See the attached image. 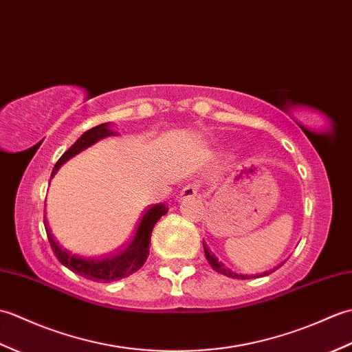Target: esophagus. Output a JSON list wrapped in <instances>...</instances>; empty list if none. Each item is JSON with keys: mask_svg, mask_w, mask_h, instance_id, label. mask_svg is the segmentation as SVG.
Returning <instances> with one entry per match:
<instances>
[{"mask_svg": "<svg viewBox=\"0 0 352 352\" xmlns=\"http://www.w3.org/2000/svg\"><path fill=\"white\" fill-rule=\"evenodd\" d=\"M199 193V184L198 183H190L188 186H184L183 190L180 192V198L182 199H190L198 197Z\"/></svg>", "mask_w": 352, "mask_h": 352, "instance_id": "obj_1", "label": "esophagus"}]
</instances>
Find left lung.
<instances>
[{
    "label": "left lung",
    "mask_w": 352,
    "mask_h": 352,
    "mask_svg": "<svg viewBox=\"0 0 352 352\" xmlns=\"http://www.w3.org/2000/svg\"><path fill=\"white\" fill-rule=\"evenodd\" d=\"M203 245H204V252H206V257H207V260H208V263H210V266L214 269L216 272H219V274H222V275H227V276H230V278H237V280H248V278H251L250 275H242V274L233 272V271H231V269H228L227 266H223V263H221V261H219L218 258H216L214 254H212V251L207 248L204 242H203ZM265 275H267V272L263 274L261 276H265Z\"/></svg>",
    "instance_id": "1"
}]
</instances>
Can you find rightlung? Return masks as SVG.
<instances>
[{"label":"right lung","instance_id":"right-lung-1","mask_svg":"<svg viewBox=\"0 0 352 352\" xmlns=\"http://www.w3.org/2000/svg\"><path fill=\"white\" fill-rule=\"evenodd\" d=\"M110 134L113 133L107 129V124L96 125L94 129L81 134V138L76 144L58 159L54 169H52L51 177L56 174L58 168H60L66 160L78 154L80 151H83L87 146L94 145L95 142H98L100 139L110 136ZM166 213L168 207L164 204H155L146 208L144 214H142L133 236L126 241V243H124V246H121L116 252L100 257L81 256V254L72 252L71 250L65 248V246L54 237V234L51 233V230L47 227V219H43V226L45 230H47L51 248L62 265L71 269L72 272L85 276L87 280L98 283H111L125 278V276L134 274L144 266L149 256V241H151L149 237H151L153 228L155 226V222Z\"/></svg>","mask_w":352,"mask_h":352}]
</instances>
